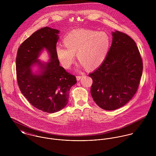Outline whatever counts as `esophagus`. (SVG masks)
Instances as JSON below:
<instances>
[{"label":"esophagus","mask_w":156,"mask_h":156,"mask_svg":"<svg viewBox=\"0 0 156 156\" xmlns=\"http://www.w3.org/2000/svg\"><path fill=\"white\" fill-rule=\"evenodd\" d=\"M83 77V76H76V79H77V80H80L81 79V78Z\"/></svg>","instance_id":"esophagus-1"}]
</instances>
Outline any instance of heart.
I'll use <instances>...</instances> for the list:
<instances>
[{"label": "heart", "instance_id": "obj_1", "mask_svg": "<svg viewBox=\"0 0 156 156\" xmlns=\"http://www.w3.org/2000/svg\"><path fill=\"white\" fill-rule=\"evenodd\" d=\"M63 44L58 45L55 51L64 68L69 69L74 62V55L77 61L88 70L100 67L106 59L110 48V38L104 32L89 29H74L64 37Z\"/></svg>", "mask_w": 156, "mask_h": 156}]
</instances>
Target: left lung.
I'll return each mask as SVG.
<instances>
[{
	"instance_id": "obj_1",
	"label": "left lung",
	"mask_w": 156,
	"mask_h": 156,
	"mask_svg": "<svg viewBox=\"0 0 156 156\" xmlns=\"http://www.w3.org/2000/svg\"><path fill=\"white\" fill-rule=\"evenodd\" d=\"M112 43L103 63L90 73V93L101 109H117L136 94L142 74L143 64L139 49L127 34L112 32Z\"/></svg>"
}]
</instances>
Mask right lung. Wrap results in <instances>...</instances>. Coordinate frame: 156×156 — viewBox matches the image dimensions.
<instances>
[{
  "label": "right lung",
  "mask_w": 156,
  "mask_h": 156,
  "mask_svg": "<svg viewBox=\"0 0 156 156\" xmlns=\"http://www.w3.org/2000/svg\"><path fill=\"white\" fill-rule=\"evenodd\" d=\"M59 32L49 27L38 30L20 45L16 57L17 83L23 95L33 106L49 113L65 108L69 90L77 83L75 76L59 66L55 51ZM44 48L51 56L45 64L37 59ZM34 64L39 65L38 75L31 71Z\"/></svg>",
  "instance_id": "add662e5"
}]
</instances>
